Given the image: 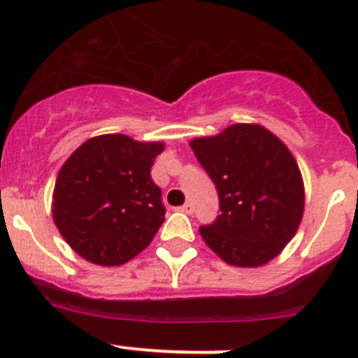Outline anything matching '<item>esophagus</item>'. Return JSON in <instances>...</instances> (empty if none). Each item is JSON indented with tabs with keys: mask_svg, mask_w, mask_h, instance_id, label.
Segmentation results:
<instances>
[{
	"mask_svg": "<svg viewBox=\"0 0 358 358\" xmlns=\"http://www.w3.org/2000/svg\"><path fill=\"white\" fill-rule=\"evenodd\" d=\"M178 209H180V211H182V213H185V215H192L194 206H192V202H185V204L180 206Z\"/></svg>",
	"mask_w": 358,
	"mask_h": 358,
	"instance_id": "34e87169",
	"label": "esophagus"
}]
</instances>
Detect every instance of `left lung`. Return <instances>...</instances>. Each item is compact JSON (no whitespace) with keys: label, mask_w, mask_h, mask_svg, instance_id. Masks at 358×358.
Wrapping results in <instances>:
<instances>
[{"label":"left lung","mask_w":358,"mask_h":358,"mask_svg":"<svg viewBox=\"0 0 358 358\" xmlns=\"http://www.w3.org/2000/svg\"><path fill=\"white\" fill-rule=\"evenodd\" d=\"M189 145L220 197L222 215L199 229L209 249L243 268L279 256L305 211L303 176L286 143L265 126L237 122Z\"/></svg>","instance_id":"left-lung-1"}]
</instances>
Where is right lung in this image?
Segmentation results:
<instances>
[{"instance_id":"add662e5","label":"right lung","mask_w":358,"mask_h":358,"mask_svg":"<svg viewBox=\"0 0 358 358\" xmlns=\"http://www.w3.org/2000/svg\"><path fill=\"white\" fill-rule=\"evenodd\" d=\"M162 142L121 133L88 138L57 176L52 215L60 236L86 262L117 266L152 243L164 222L161 189L150 168Z\"/></svg>"}]
</instances>
